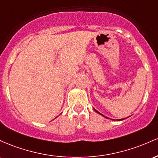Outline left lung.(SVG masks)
Segmentation results:
<instances>
[{
  "mask_svg": "<svg viewBox=\"0 0 158 158\" xmlns=\"http://www.w3.org/2000/svg\"><path fill=\"white\" fill-rule=\"evenodd\" d=\"M94 110H95V109H94ZM95 110V111H96V112H97V113H98V111H97V110ZM100 114H101V113H100ZM101 115H102V114H101ZM102 116H103V115H102ZM118 120H122V119H118Z\"/></svg>",
  "mask_w": 158,
  "mask_h": 158,
  "instance_id": "obj_1",
  "label": "left lung"
}]
</instances>
